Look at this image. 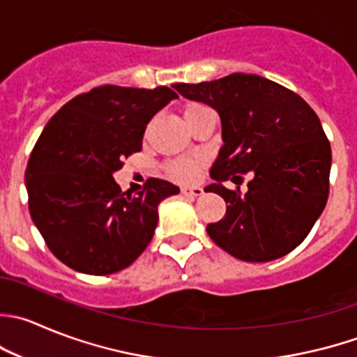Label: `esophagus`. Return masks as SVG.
I'll return each instance as SVG.
<instances>
[{"label": "esophagus", "mask_w": 357, "mask_h": 357, "mask_svg": "<svg viewBox=\"0 0 357 357\" xmlns=\"http://www.w3.org/2000/svg\"><path fill=\"white\" fill-rule=\"evenodd\" d=\"M181 193L188 197H200L204 193V190L200 186H183Z\"/></svg>", "instance_id": "34e87169"}]
</instances>
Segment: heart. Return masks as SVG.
Listing matches in <instances>:
<instances>
[{"label": "heart", "mask_w": 357, "mask_h": 357, "mask_svg": "<svg viewBox=\"0 0 357 357\" xmlns=\"http://www.w3.org/2000/svg\"><path fill=\"white\" fill-rule=\"evenodd\" d=\"M202 108L206 106H200V105H188L183 112L185 115V120L190 119L192 115H195L197 112H200ZM167 171L172 178L176 179H181V181H190L197 176L199 172V160H190V158H181V160H174L167 165Z\"/></svg>", "instance_id": "b5f03b06"}]
</instances>
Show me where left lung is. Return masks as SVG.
Returning a JSON list of instances; mask_svg holds the SVG:
<instances>
[{"label": "left lung", "instance_id": "left-lung-1", "mask_svg": "<svg viewBox=\"0 0 357 357\" xmlns=\"http://www.w3.org/2000/svg\"><path fill=\"white\" fill-rule=\"evenodd\" d=\"M183 98L204 102L221 119V146L207 192L227 202L223 220L207 225L209 237L244 261H271L302 244L330 193L331 146L314 109L279 83L234 73L202 83L172 85ZM248 192L230 190L225 181Z\"/></svg>", "mask_w": 357, "mask_h": 357}]
</instances>
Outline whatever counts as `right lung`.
Listing matches in <instances>:
<instances>
[{"label": "right lung", "mask_w": 357, "mask_h": 357, "mask_svg": "<svg viewBox=\"0 0 357 357\" xmlns=\"http://www.w3.org/2000/svg\"><path fill=\"white\" fill-rule=\"evenodd\" d=\"M176 98L169 86H96L45 126L26 169L29 213L48 249L69 268L115 274L150 244L158 204L179 188L150 178L141 192H122L113 172L141 150L148 122Z\"/></svg>", "instance_id": "1"}]
</instances>
